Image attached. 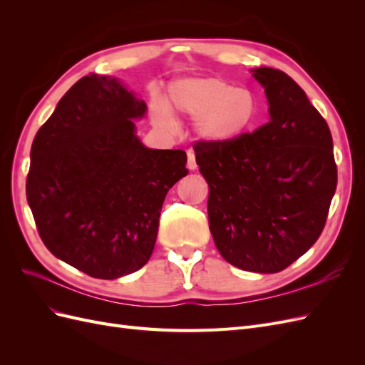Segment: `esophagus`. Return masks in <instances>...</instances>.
Returning a JSON list of instances; mask_svg holds the SVG:
<instances>
[{
	"mask_svg": "<svg viewBox=\"0 0 365 365\" xmlns=\"http://www.w3.org/2000/svg\"><path fill=\"white\" fill-rule=\"evenodd\" d=\"M187 168H189V170H196L197 168L193 150H187Z\"/></svg>",
	"mask_w": 365,
	"mask_h": 365,
	"instance_id": "1",
	"label": "esophagus"
}]
</instances>
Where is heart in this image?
<instances>
[{"label":"heart","instance_id":"1","mask_svg":"<svg viewBox=\"0 0 365 365\" xmlns=\"http://www.w3.org/2000/svg\"><path fill=\"white\" fill-rule=\"evenodd\" d=\"M168 103L173 111L195 118V130L210 143H228L248 132L259 117L257 96L220 77H182L169 86ZM153 117L165 128L176 121L164 103L153 106Z\"/></svg>","mask_w":365,"mask_h":365}]
</instances>
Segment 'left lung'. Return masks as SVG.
Listing matches in <instances>:
<instances>
[{"label": "left lung", "instance_id": "8db88e82", "mask_svg": "<svg viewBox=\"0 0 365 365\" xmlns=\"http://www.w3.org/2000/svg\"><path fill=\"white\" fill-rule=\"evenodd\" d=\"M251 73L264 88L268 123L228 143L197 141L193 149L220 256L244 271L272 274L322 235L338 173L329 126L302 88L280 70Z\"/></svg>", "mask_w": 365, "mask_h": 365}]
</instances>
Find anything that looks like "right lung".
Listing matches in <instances>:
<instances>
[{
	"mask_svg": "<svg viewBox=\"0 0 365 365\" xmlns=\"http://www.w3.org/2000/svg\"><path fill=\"white\" fill-rule=\"evenodd\" d=\"M145 101L111 76L77 81L41 126L26 193L48 251L94 279L114 280L150 259L164 197L184 150L146 148L135 123Z\"/></svg>",
	"mask_w": 365,
	"mask_h": 365,
	"instance_id": "obj_1",
	"label": "right lung"
}]
</instances>
